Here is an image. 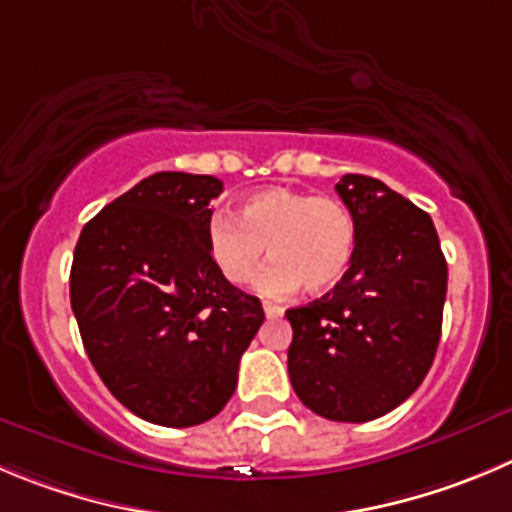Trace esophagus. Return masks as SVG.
I'll return each mask as SVG.
<instances>
[{"label":"esophagus","instance_id":"34e87169","mask_svg":"<svg viewBox=\"0 0 512 512\" xmlns=\"http://www.w3.org/2000/svg\"><path fill=\"white\" fill-rule=\"evenodd\" d=\"M264 311H266V316H269V319H279V316H284V309H281V306H276V304H271V301H266Z\"/></svg>","mask_w":512,"mask_h":512}]
</instances>
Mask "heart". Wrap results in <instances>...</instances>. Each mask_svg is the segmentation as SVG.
<instances>
[{"mask_svg": "<svg viewBox=\"0 0 512 512\" xmlns=\"http://www.w3.org/2000/svg\"><path fill=\"white\" fill-rule=\"evenodd\" d=\"M266 246L274 261L256 281L264 296L284 299L304 284L309 291L334 289L354 261L357 223L339 198L281 186L243 198L238 218L231 213L208 218V256L228 284H248Z\"/></svg>", "mask_w": 512, "mask_h": 512, "instance_id": "obj_1", "label": "heart"}]
</instances>
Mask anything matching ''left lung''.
Returning a JSON list of instances; mask_svg holds the SVG:
<instances>
[{
  "label": "left lung",
  "mask_w": 512,
  "mask_h": 512,
  "mask_svg": "<svg viewBox=\"0 0 512 512\" xmlns=\"http://www.w3.org/2000/svg\"><path fill=\"white\" fill-rule=\"evenodd\" d=\"M337 193L357 223V251L329 294L286 311L289 377L319 417L369 422L402 405L430 372L447 264L432 218L382 180L347 173Z\"/></svg>",
  "instance_id": "8db88e82"
}]
</instances>
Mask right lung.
I'll return each mask as SVG.
<instances>
[{"instance_id": "obj_1", "label": "right lung", "mask_w": 512, "mask_h": 512, "mask_svg": "<svg viewBox=\"0 0 512 512\" xmlns=\"http://www.w3.org/2000/svg\"><path fill=\"white\" fill-rule=\"evenodd\" d=\"M223 183L148 175L85 223L70 304L92 367L133 415L193 427L226 407L261 301L228 284L206 248Z\"/></svg>"}]
</instances>
